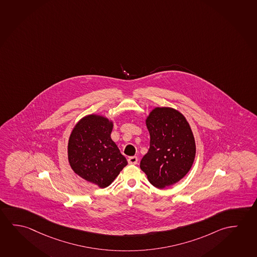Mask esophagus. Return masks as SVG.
Listing matches in <instances>:
<instances>
[{"mask_svg": "<svg viewBox=\"0 0 257 257\" xmlns=\"http://www.w3.org/2000/svg\"><path fill=\"white\" fill-rule=\"evenodd\" d=\"M138 161H139V158L137 157V156H131V157H128V159H127V162L130 164H137L138 163Z\"/></svg>", "mask_w": 257, "mask_h": 257, "instance_id": "1", "label": "esophagus"}]
</instances>
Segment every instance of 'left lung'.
Masks as SVG:
<instances>
[{"label":"left lung","mask_w":257,"mask_h":257,"mask_svg":"<svg viewBox=\"0 0 257 257\" xmlns=\"http://www.w3.org/2000/svg\"><path fill=\"white\" fill-rule=\"evenodd\" d=\"M150 148L140 168L156 188H166L183 179L190 171L196 143L186 118L170 107H156L146 119Z\"/></svg>","instance_id":"left-lung-1"}]
</instances>
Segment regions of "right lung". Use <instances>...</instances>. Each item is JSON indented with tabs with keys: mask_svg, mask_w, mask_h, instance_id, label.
Masks as SVG:
<instances>
[{
	"mask_svg": "<svg viewBox=\"0 0 257 257\" xmlns=\"http://www.w3.org/2000/svg\"><path fill=\"white\" fill-rule=\"evenodd\" d=\"M112 127L109 118L87 115L74 126L68 144V159L74 172L101 188L110 186L127 164L110 139Z\"/></svg>",
	"mask_w": 257,
	"mask_h": 257,
	"instance_id": "right-lung-1",
	"label": "right lung"
}]
</instances>
